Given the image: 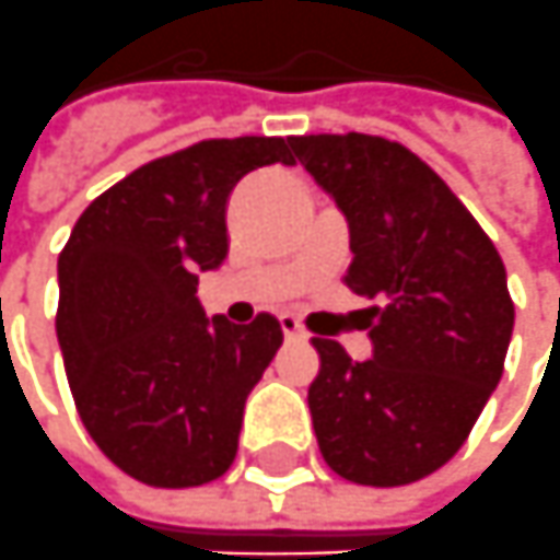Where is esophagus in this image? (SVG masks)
Returning <instances> with one entry per match:
<instances>
[{
    "label": "esophagus",
    "mask_w": 560,
    "mask_h": 560,
    "mask_svg": "<svg viewBox=\"0 0 560 560\" xmlns=\"http://www.w3.org/2000/svg\"><path fill=\"white\" fill-rule=\"evenodd\" d=\"M280 329L287 335V341H304L302 323L292 317V314H283V317H280Z\"/></svg>",
    "instance_id": "34e87169"
}]
</instances>
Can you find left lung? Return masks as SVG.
<instances>
[{"label":"left lung","mask_w":560,"mask_h":560,"mask_svg":"<svg viewBox=\"0 0 560 560\" xmlns=\"http://www.w3.org/2000/svg\"><path fill=\"white\" fill-rule=\"evenodd\" d=\"M350 225L345 283L369 307L372 360L314 338L307 390L323 460L347 481L396 488L460 451L500 384L515 304L506 268L442 176L369 133L289 140Z\"/></svg>","instance_id":"8db88e82"}]
</instances>
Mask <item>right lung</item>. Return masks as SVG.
<instances>
[{
    "instance_id": "right-lung-1",
    "label": "right lung",
    "mask_w": 560,
    "mask_h": 560,
    "mask_svg": "<svg viewBox=\"0 0 560 560\" xmlns=\"http://www.w3.org/2000/svg\"><path fill=\"white\" fill-rule=\"evenodd\" d=\"M292 164L289 140H203L133 170L79 215L57 258V341L96 448L152 488L229 472L246 396L283 345L271 314L203 317L198 271L229 256L234 185Z\"/></svg>"
}]
</instances>
